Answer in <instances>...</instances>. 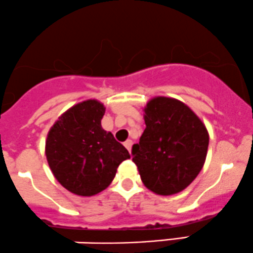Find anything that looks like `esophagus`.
<instances>
[{
    "label": "esophagus",
    "mask_w": 253,
    "mask_h": 253,
    "mask_svg": "<svg viewBox=\"0 0 253 253\" xmlns=\"http://www.w3.org/2000/svg\"><path fill=\"white\" fill-rule=\"evenodd\" d=\"M124 145L125 146H126V149L127 150H128V151H129V154H131V151H132V145H133V143H132V140H126V141H125V144H124Z\"/></svg>",
    "instance_id": "1"
}]
</instances>
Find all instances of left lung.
<instances>
[{"label":"left lung","instance_id":"8db88e82","mask_svg":"<svg viewBox=\"0 0 253 253\" xmlns=\"http://www.w3.org/2000/svg\"><path fill=\"white\" fill-rule=\"evenodd\" d=\"M145 129L132 148L144 186L171 196L192 184L203 168L209 146L204 122L173 97L156 96L144 107Z\"/></svg>","mask_w":253,"mask_h":253}]
</instances>
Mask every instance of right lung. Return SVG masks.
Wrapping results in <instances>:
<instances>
[{"mask_svg": "<svg viewBox=\"0 0 253 253\" xmlns=\"http://www.w3.org/2000/svg\"><path fill=\"white\" fill-rule=\"evenodd\" d=\"M105 107L86 99L61 114L45 140V156L55 179L69 192L91 197L105 190L129 152L102 128Z\"/></svg>", "mask_w": 253, "mask_h": 253, "instance_id": "1", "label": "right lung"}]
</instances>
